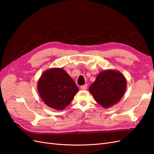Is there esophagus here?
<instances>
[{
	"instance_id": "obj_1",
	"label": "esophagus",
	"mask_w": 154,
	"mask_h": 154,
	"mask_svg": "<svg viewBox=\"0 0 154 154\" xmlns=\"http://www.w3.org/2000/svg\"><path fill=\"white\" fill-rule=\"evenodd\" d=\"M87 87H88L87 84H85V85H84L81 86V88L82 89V90H86V89L87 88Z\"/></svg>"
}]
</instances>
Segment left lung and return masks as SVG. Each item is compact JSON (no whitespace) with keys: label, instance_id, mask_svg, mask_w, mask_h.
Listing matches in <instances>:
<instances>
[{"label":"left lung","instance_id":"1","mask_svg":"<svg viewBox=\"0 0 154 154\" xmlns=\"http://www.w3.org/2000/svg\"><path fill=\"white\" fill-rule=\"evenodd\" d=\"M126 86L125 78L120 72L107 70L98 75L89 91L96 102L103 108H109L120 100Z\"/></svg>","mask_w":154,"mask_h":154}]
</instances>
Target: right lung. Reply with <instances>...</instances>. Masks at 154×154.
<instances>
[{
    "label": "right lung",
    "instance_id": "right-lung-1",
    "mask_svg": "<svg viewBox=\"0 0 154 154\" xmlns=\"http://www.w3.org/2000/svg\"><path fill=\"white\" fill-rule=\"evenodd\" d=\"M38 91L46 105L62 110L72 100L79 88L74 81L63 69L46 71L38 82Z\"/></svg>",
    "mask_w": 154,
    "mask_h": 154
}]
</instances>
